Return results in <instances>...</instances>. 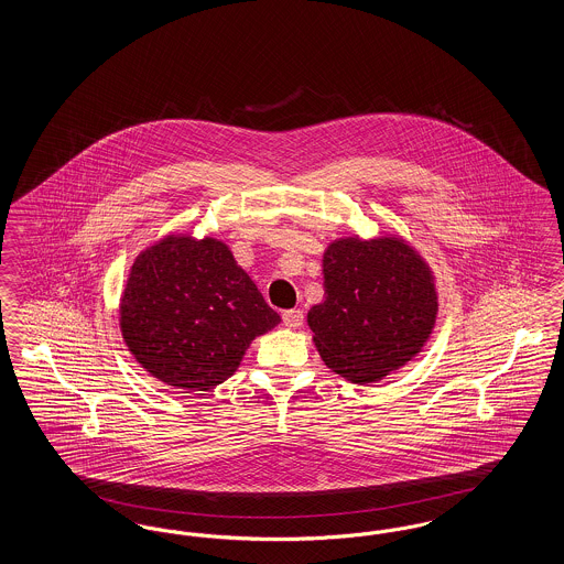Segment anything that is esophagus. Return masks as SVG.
<instances>
[{"label":"esophagus","mask_w":564,"mask_h":564,"mask_svg":"<svg viewBox=\"0 0 564 564\" xmlns=\"http://www.w3.org/2000/svg\"><path fill=\"white\" fill-rule=\"evenodd\" d=\"M283 323L292 329H297L304 323V313L300 308H290V311L283 313Z\"/></svg>","instance_id":"obj_1"}]
</instances>
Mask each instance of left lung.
Here are the masks:
<instances>
[{
    "mask_svg": "<svg viewBox=\"0 0 564 564\" xmlns=\"http://www.w3.org/2000/svg\"><path fill=\"white\" fill-rule=\"evenodd\" d=\"M323 290L306 323L325 366L350 382H378L400 370L433 334L435 276L400 235L334 239L323 251Z\"/></svg>",
    "mask_w": 564,
    "mask_h": 564,
    "instance_id": "obj_1",
    "label": "left lung"
}]
</instances>
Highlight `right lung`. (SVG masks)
Returning <instances> with one entry per match:
<instances>
[{
	"label": "right lung",
	"instance_id": "1",
	"mask_svg": "<svg viewBox=\"0 0 564 564\" xmlns=\"http://www.w3.org/2000/svg\"><path fill=\"white\" fill-rule=\"evenodd\" d=\"M118 323L148 375L175 389L212 391L281 317L226 242L166 235L134 258Z\"/></svg>",
	"mask_w": 564,
	"mask_h": 564
}]
</instances>
